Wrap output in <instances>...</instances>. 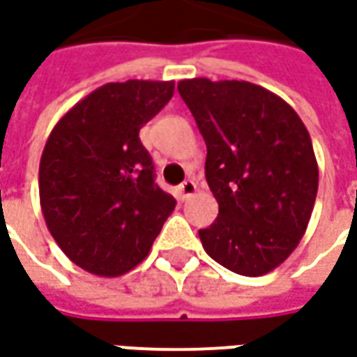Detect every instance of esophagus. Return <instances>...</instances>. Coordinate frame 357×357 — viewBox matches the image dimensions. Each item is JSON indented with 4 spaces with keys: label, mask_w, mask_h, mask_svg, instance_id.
I'll return each mask as SVG.
<instances>
[{
    "label": "esophagus",
    "mask_w": 357,
    "mask_h": 357,
    "mask_svg": "<svg viewBox=\"0 0 357 357\" xmlns=\"http://www.w3.org/2000/svg\"><path fill=\"white\" fill-rule=\"evenodd\" d=\"M197 191V183L193 181V179H187V181H183L181 185L178 187V195L181 201H185V199H189V197L193 195Z\"/></svg>",
    "instance_id": "esophagus-1"
}]
</instances>
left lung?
<instances>
[{
  "label": "left lung",
  "mask_w": 357,
  "mask_h": 357,
  "mask_svg": "<svg viewBox=\"0 0 357 357\" xmlns=\"http://www.w3.org/2000/svg\"><path fill=\"white\" fill-rule=\"evenodd\" d=\"M178 91L206 143L218 201L216 220L199 230L204 251L236 274L271 273L298 248L317 197L307 129L288 102L248 81L199 77Z\"/></svg>",
  "instance_id": "obj_1"
}]
</instances>
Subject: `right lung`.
Returning <instances> with one entry per match:
<instances>
[{"label":"right lung","mask_w":357,"mask_h":357,"mask_svg":"<svg viewBox=\"0 0 357 357\" xmlns=\"http://www.w3.org/2000/svg\"><path fill=\"white\" fill-rule=\"evenodd\" d=\"M174 96V81L108 83L52 129L40 158V206L75 265L119 276L153 248L176 199L154 183L139 131Z\"/></svg>","instance_id":"right-lung-1"}]
</instances>
